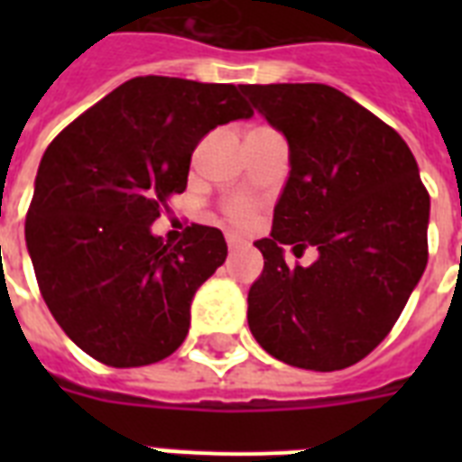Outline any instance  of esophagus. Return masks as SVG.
<instances>
[{
    "label": "esophagus",
    "mask_w": 462,
    "mask_h": 462,
    "mask_svg": "<svg viewBox=\"0 0 462 462\" xmlns=\"http://www.w3.org/2000/svg\"><path fill=\"white\" fill-rule=\"evenodd\" d=\"M227 246H230V252H235V249L242 246V239L235 237V235H227Z\"/></svg>",
    "instance_id": "34e87169"
}]
</instances>
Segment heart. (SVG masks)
<instances>
[{
    "instance_id": "b5f03b06",
    "label": "heart",
    "mask_w": 462,
    "mask_h": 462,
    "mask_svg": "<svg viewBox=\"0 0 462 462\" xmlns=\"http://www.w3.org/2000/svg\"><path fill=\"white\" fill-rule=\"evenodd\" d=\"M227 210V216H230L232 223L237 225H246L249 223V217H252V203L246 201V199H235L225 206Z\"/></svg>"
}]
</instances>
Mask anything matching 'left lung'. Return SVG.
I'll return each mask as SVG.
<instances>
[{
  "mask_svg": "<svg viewBox=\"0 0 462 462\" xmlns=\"http://www.w3.org/2000/svg\"><path fill=\"white\" fill-rule=\"evenodd\" d=\"M288 141L290 174L271 237L256 239L263 273L249 290V328L285 365L336 372L388 336L427 268L430 194L401 139L323 83L239 86ZM314 245L311 267L290 269Z\"/></svg>",
  "mask_w": 462,
  "mask_h": 462,
  "instance_id": "1",
  "label": "left lung"
}]
</instances>
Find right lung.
Instances as JSON below:
<instances>
[{"instance_id":"right-lung-1","label":"right lung","mask_w":462,"mask_h":462,"mask_svg":"<svg viewBox=\"0 0 462 462\" xmlns=\"http://www.w3.org/2000/svg\"><path fill=\"white\" fill-rule=\"evenodd\" d=\"M254 110L232 83L136 76L74 119L40 160L25 246L54 321L90 357L143 366L189 333L196 290L223 266V232H151L187 189L199 141Z\"/></svg>"}]
</instances>
